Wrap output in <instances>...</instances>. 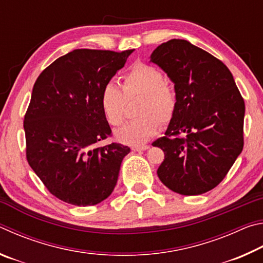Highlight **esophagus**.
<instances>
[{"mask_svg":"<svg viewBox=\"0 0 263 263\" xmlns=\"http://www.w3.org/2000/svg\"><path fill=\"white\" fill-rule=\"evenodd\" d=\"M149 146L148 145H142V146H132L131 149L135 151V152H140V151H146L148 149Z\"/></svg>","mask_w":263,"mask_h":263,"instance_id":"1","label":"esophagus"}]
</instances>
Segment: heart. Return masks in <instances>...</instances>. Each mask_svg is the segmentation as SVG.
Here are the masks:
<instances>
[{
  "instance_id": "obj_1",
  "label": "heart",
  "mask_w": 263,
  "mask_h": 263,
  "mask_svg": "<svg viewBox=\"0 0 263 263\" xmlns=\"http://www.w3.org/2000/svg\"><path fill=\"white\" fill-rule=\"evenodd\" d=\"M141 96L138 109L140 117L115 131L116 139L126 145L140 146L157 135L161 123L168 124L177 109L175 89L166 82L159 68L145 62H136L123 75V86L108 82L102 88L100 103L110 125L118 126L125 117L126 101Z\"/></svg>"
}]
</instances>
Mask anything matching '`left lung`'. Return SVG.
I'll use <instances>...</instances> for the list:
<instances>
[{"label": "left lung", "instance_id": "obj_1", "mask_svg": "<svg viewBox=\"0 0 263 263\" xmlns=\"http://www.w3.org/2000/svg\"><path fill=\"white\" fill-rule=\"evenodd\" d=\"M151 61L167 73L177 94L166 136L153 142L164 152L159 179L181 195L210 191L224 180L243 147L245 102L232 73L183 39L162 43Z\"/></svg>", "mask_w": 263, "mask_h": 263}]
</instances>
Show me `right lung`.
Here are the masks:
<instances>
[{"mask_svg": "<svg viewBox=\"0 0 263 263\" xmlns=\"http://www.w3.org/2000/svg\"><path fill=\"white\" fill-rule=\"evenodd\" d=\"M132 52L79 48L53 61L34 83L24 116L26 159L61 201L96 205L115 189L130 147L96 146L111 136L100 97Z\"/></svg>", "mask_w": 263, "mask_h": 263, "instance_id": "obj_1", "label": "right lung"}]
</instances>
